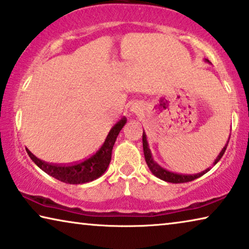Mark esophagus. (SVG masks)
<instances>
[{
	"label": "esophagus",
	"instance_id": "esophagus-1",
	"mask_svg": "<svg viewBox=\"0 0 249 249\" xmlns=\"http://www.w3.org/2000/svg\"><path fill=\"white\" fill-rule=\"evenodd\" d=\"M131 111H133L135 113H140V112H141V108H140V106H138V105H133V106H131Z\"/></svg>",
	"mask_w": 249,
	"mask_h": 249
}]
</instances>
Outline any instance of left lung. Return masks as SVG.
Instances as JSON below:
<instances>
[{
	"mask_svg": "<svg viewBox=\"0 0 249 249\" xmlns=\"http://www.w3.org/2000/svg\"><path fill=\"white\" fill-rule=\"evenodd\" d=\"M207 62H209L208 60H206ZM229 138H231V135H229ZM229 138H228V141L225 144V147L221 149V151L219 152V155L217 156V158L215 161H213V166L219 161L221 157L225 154V151H226V148H227V144L229 142ZM142 146H143V155H144V159H146V162L148 164V168L150 169V171L152 173V175H155L157 178L161 179L163 181H168V182H174V183H180V182H188V181H193L195 179L201 177L202 175H205L206 173H208L209 171V168L207 169L201 171L199 174H195V175H182V174H176L173 173V171H169L167 169H164L162 168L160 164L157 163L155 160H154V157H152L151 154V150L150 148H149V144H148V141H147V136H146V132H142Z\"/></svg>",
	"mask_w": 249,
	"mask_h": 249,
	"instance_id": "8db88e82",
	"label": "left lung"
}]
</instances>
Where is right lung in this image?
I'll use <instances>...</instances> for the list:
<instances>
[{"mask_svg":"<svg viewBox=\"0 0 249 249\" xmlns=\"http://www.w3.org/2000/svg\"><path fill=\"white\" fill-rule=\"evenodd\" d=\"M125 122H127L125 118H122L121 120L118 121L109 131L101 148L93 156L86 159L85 161L72 164V166H59V164L48 163L34 156L29 149H26V152L40 169L60 181L71 183V185H80V183L93 181L101 177L106 173L107 168L109 167L114 142H116L117 137L121 129L124 128Z\"/></svg>","mask_w":249,"mask_h":249,"instance_id":"right-lung-1","label":"right lung"}]
</instances>
